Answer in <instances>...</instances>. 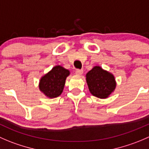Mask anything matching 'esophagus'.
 <instances>
[{"mask_svg":"<svg viewBox=\"0 0 149 149\" xmlns=\"http://www.w3.org/2000/svg\"><path fill=\"white\" fill-rule=\"evenodd\" d=\"M75 73H76V75L80 76V75L83 74V70H79V69H78V70H76V71H75Z\"/></svg>","mask_w":149,"mask_h":149,"instance_id":"34e87169","label":"esophagus"}]
</instances>
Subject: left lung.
<instances>
[{
    "instance_id": "8db88e82",
    "label": "left lung",
    "mask_w": 149,
    "mask_h": 149,
    "mask_svg": "<svg viewBox=\"0 0 149 149\" xmlns=\"http://www.w3.org/2000/svg\"><path fill=\"white\" fill-rule=\"evenodd\" d=\"M86 77L89 92L97 97L107 98L116 88L113 75L100 66H95L86 73Z\"/></svg>"
}]
</instances>
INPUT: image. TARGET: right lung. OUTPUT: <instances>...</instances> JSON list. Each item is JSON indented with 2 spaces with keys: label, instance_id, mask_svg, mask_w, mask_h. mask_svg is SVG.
<instances>
[{
  "label": "right lung",
  "instance_id": "add662e5",
  "mask_svg": "<svg viewBox=\"0 0 149 149\" xmlns=\"http://www.w3.org/2000/svg\"><path fill=\"white\" fill-rule=\"evenodd\" d=\"M70 72L60 65L55 66L40 80L39 89L49 98L60 96L63 91L65 79Z\"/></svg>",
  "mask_w": 149,
  "mask_h": 149
}]
</instances>
